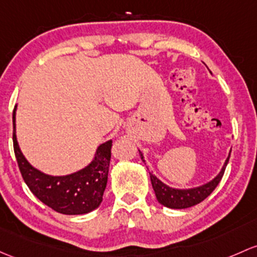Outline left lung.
I'll list each match as a JSON object with an SVG mask.
<instances>
[{"instance_id":"left-lung-1","label":"left lung","mask_w":257,"mask_h":257,"mask_svg":"<svg viewBox=\"0 0 257 257\" xmlns=\"http://www.w3.org/2000/svg\"><path fill=\"white\" fill-rule=\"evenodd\" d=\"M140 156H142L143 159L142 153H140ZM229 158H230V154H229L223 169H221V171L219 172V175H218L217 177L213 178L210 182L206 183V185L199 186V187L196 188H188V190L171 188L161 182V181L156 176H154L153 174H150L151 185H153L156 199L159 201V203H161L163 206L167 208H172V209H185V208H190L201 203V202L204 201V199L215 190V187L219 185L221 177H223L224 175V171H225L226 165L229 163Z\"/></svg>"}]
</instances>
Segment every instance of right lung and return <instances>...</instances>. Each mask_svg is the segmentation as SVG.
I'll return each instance as SVG.
<instances>
[{
    "label": "right lung",
    "mask_w": 257,
    "mask_h": 257,
    "mask_svg": "<svg viewBox=\"0 0 257 257\" xmlns=\"http://www.w3.org/2000/svg\"><path fill=\"white\" fill-rule=\"evenodd\" d=\"M110 148L112 140L99 145L92 163L75 174L67 176L45 175L26 160L18 147L16 107L13 109V149L22 177L40 202L61 214H86L101 204L107 186Z\"/></svg>",
    "instance_id": "add662e5"
}]
</instances>
